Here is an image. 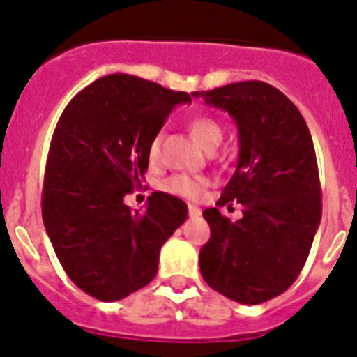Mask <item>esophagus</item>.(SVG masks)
<instances>
[{"label": "esophagus", "mask_w": 357, "mask_h": 357, "mask_svg": "<svg viewBox=\"0 0 357 357\" xmlns=\"http://www.w3.org/2000/svg\"><path fill=\"white\" fill-rule=\"evenodd\" d=\"M189 215L195 219V217H200L202 215V211H200V208L198 206H192V204H189Z\"/></svg>", "instance_id": "esophagus-1"}]
</instances>
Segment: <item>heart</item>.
Instances as JSON below:
<instances>
[{
  "instance_id": "obj_1",
  "label": "heart",
  "mask_w": 357,
  "mask_h": 357,
  "mask_svg": "<svg viewBox=\"0 0 357 357\" xmlns=\"http://www.w3.org/2000/svg\"><path fill=\"white\" fill-rule=\"evenodd\" d=\"M189 129L192 136L197 138V142L206 149L217 148L222 140L221 125L217 123L215 119L208 118V116H198V118L192 119L189 123ZM148 155L151 159H157V155H159V138L157 136L149 142ZM204 187H206L204 179L190 178V176H185V174L170 176L160 183V189L168 192V195H174V197L179 198H190V200L200 197Z\"/></svg>"
}]
</instances>
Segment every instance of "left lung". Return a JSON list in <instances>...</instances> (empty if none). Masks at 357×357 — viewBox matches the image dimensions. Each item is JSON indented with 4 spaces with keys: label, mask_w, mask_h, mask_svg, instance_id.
I'll use <instances>...</instances> for the list:
<instances>
[{
    "label": "left lung",
    "mask_w": 357,
    "mask_h": 357,
    "mask_svg": "<svg viewBox=\"0 0 357 357\" xmlns=\"http://www.w3.org/2000/svg\"><path fill=\"white\" fill-rule=\"evenodd\" d=\"M238 125L236 172L217 208L204 209L211 238L200 273L228 299L258 305L282 294L305 266L322 217V190L311 132L292 100L266 82H236L195 91ZM239 202L232 223L218 208Z\"/></svg>",
    "instance_id": "8db88e82"
}]
</instances>
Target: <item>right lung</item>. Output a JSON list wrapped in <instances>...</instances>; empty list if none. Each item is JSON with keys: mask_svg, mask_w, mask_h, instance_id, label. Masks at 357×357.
I'll return each instance as SVG.
<instances>
[{"mask_svg": "<svg viewBox=\"0 0 357 357\" xmlns=\"http://www.w3.org/2000/svg\"><path fill=\"white\" fill-rule=\"evenodd\" d=\"M183 102L185 91L118 73L75 95L56 125L43 221L65 273L100 301L153 281L160 247L187 219V204L159 190L142 213L123 204L148 170L149 142Z\"/></svg>", "mask_w": 357, "mask_h": 357, "instance_id": "add662e5", "label": "right lung"}]
</instances>
